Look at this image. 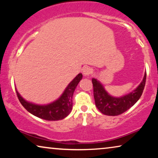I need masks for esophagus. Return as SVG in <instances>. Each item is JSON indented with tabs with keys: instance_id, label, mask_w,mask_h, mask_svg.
<instances>
[{
	"instance_id": "obj_1",
	"label": "esophagus",
	"mask_w": 158,
	"mask_h": 158,
	"mask_svg": "<svg viewBox=\"0 0 158 158\" xmlns=\"http://www.w3.org/2000/svg\"><path fill=\"white\" fill-rule=\"evenodd\" d=\"M93 71H94L93 69L91 68H90V67H85V68L83 69V74L85 75V76H88V75L92 74Z\"/></svg>"
}]
</instances>
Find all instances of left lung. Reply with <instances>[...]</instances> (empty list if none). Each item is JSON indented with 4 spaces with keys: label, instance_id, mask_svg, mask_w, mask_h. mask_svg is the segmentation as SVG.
I'll use <instances>...</instances> for the list:
<instances>
[{
    "label": "left lung",
    "instance_id": "8db88e82",
    "mask_svg": "<svg viewBox=\"0 0 158 158\" xmlns=\"http://www.w3.org/2000/svg\"><path fill=\"white\" fill-rule=\"evenodd\" d=\"M146 82V73L139 86L132 92L116 98L106 91L102 84L96 78H92L94 96L96 107L101 113L108 116H118L130 109L141 97Z\"/></svg>",
    "mask_w": 158,
    "mask_h": 158
}]
</instances>
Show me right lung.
Listing matches in <instances>:
<instances>
[{"label": "right lung", "instance_id": "right-lung-1", "mask_svg": "<svg viewBox=\"0 0 158 158\" xmlns=\"http://www.w3.org/2000/svg\"><path fill=\"white\" fill-rule=\"evenodd\" d=\"M82 77L83 75L79 73L69 83L63 94L57 100L47 105H37L28 102L21 96L17 90H16V94L21 105L33 115L44 120H61L68 116L72 111L73 94Z\"/></svg>", "mask_w": 158, "mask_h": 158}]
</instances>
